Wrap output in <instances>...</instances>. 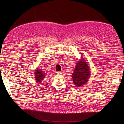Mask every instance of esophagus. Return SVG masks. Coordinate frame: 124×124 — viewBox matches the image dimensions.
I'll return each mask as SVG.
<instances>
[{
  "mask_svg": "<svg viewBox=\"0 0 124 124\" xmlns=\"http://www.w3.org/2000/svg\"><path fill=\"white\" fill-rule=\"evenodd\" d=\"M64 72H58L57 73L58 74H61V75H63L64 73H63Z\"/></svg>",
  "mask_w": 124,
  "mask_h": 124,
  "instance_id": "1",
  "label": "esophagus"
}]
</instances>
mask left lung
<instances>
[{
    "label": "left lung",
    "mask_w": 124,
    "mask_h": 124,
    "mask_svg": "<svg viewBox=\"0 0 124 124\" xmlns=\"http://www.w3.org/2000/svg\"><path fill=\"white\" fill-rule=\"evenodd\" d=\"M90 73L89 66L84 59L79 61L75 67L74 72L72 74L73 80L77 87H80L85 84L90 78Z\"/></svg>",
    "instance_id": "left-lung-1"
}]
</instances>
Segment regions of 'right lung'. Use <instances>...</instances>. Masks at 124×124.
I'll return each instance as SVG.
<instances>
[{"label":"right lung","mask_w":124,"mask_h":124,"mask_svg":"<svg viewBox=\"0 0 124 124\" xmlns=\"http://www.w3.org/2000/svg\"><path fill=\"white\" fill-rule=\"evenodd\" d=\"M35 79L37 81V82H42V80L44 79L45 78V75L44 73H43V70L41 69L37 68V70H35Z\"/></svg>","instance_id":"1"}]
</instances>
